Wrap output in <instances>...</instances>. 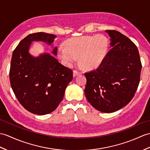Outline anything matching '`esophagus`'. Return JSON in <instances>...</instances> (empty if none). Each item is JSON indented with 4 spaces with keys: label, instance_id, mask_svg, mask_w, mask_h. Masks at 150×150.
<instances>
[{
    "label": "esophagus",
    "instance_id": "1",
    "mask_svg": "<svg viewBox=\"0 0 150 150\" xmlns=\"http://www.w3.org/2000/svg\"><path fill=\"white\" fill-rule=\"evenodd\" d=\"M79 74H81V73L77 71L74 70V71H73V76H74V77H75V76L79 75Z\"/></svg>",
    "mask_w": 150,
    "mask_h": 150
}]
</instances>
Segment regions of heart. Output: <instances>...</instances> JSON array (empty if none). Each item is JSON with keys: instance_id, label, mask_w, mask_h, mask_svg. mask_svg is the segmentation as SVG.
<instances>
[{"instance_id": "obj_1", "label": "heart", "mask_w": 150, "mask_h": 150, "mask_svg": "<svg viewBox=\"0 0 150 150\" xmlns=\"http://www.w3.org/2000/svg\"><path fill=\"white\" fill-rule=\"evenodd\" d=\"M107 38L102 34L69 38L64 47L58 50V56L63 64L71 67L77 60L88 70L98 68L105 60L109 52Z\"/></svg>"}]
</instances>
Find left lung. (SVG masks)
I'll list each match as a JSON object with an SVG mask.
<instances>
[{"mask_svg": "<svg viewBox=\"0 0 150 150\" xmlns=\"http://www.w3.org/2000/svg\"><path fill=\"white\" fill-rule=\"evenodd\" d=\"M112 48L96 70L85 73V95L100 112H114L129 103L138 88L142 68L135 45L121 33L107 30Z\"/></svg>", "mask_w": 150, "mask_h": 150, "instance_id": "left-lung-1", "label": "left lung"}]
</instances>
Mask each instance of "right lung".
Here are the masks:
<instances>
[{"label":"right lung","instance_id":"right-lung-1","mask_svg":"<svg viewBox=\"0 0 150 150\" xmlns=\"http://www.w3.org/2000/svg\"><path fill=\"white\" fill-rule=\"evenodd\" d=\"M56 36L45 33L29 34L14 50L9 79L15 95L25 109L37 115H45L56 109L65 89L73 79L72 70L59 63L49 53L34 57L29 53L33 41L52 45ZM57 47L52 53L57 55Z\"/></svg>","mask_w":150,"mask_h":150}]
</instances>
